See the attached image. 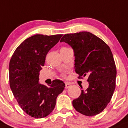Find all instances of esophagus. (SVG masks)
Returning a JSON list of instances; mask_svg holds the SVG:
<instances>
[{"label":"esophagus","mask_w":128,"mask_h":128,"mask_svg":"<svg viewBox=\"0 0 128 128\" xmlns=\"http://www.w3.org/2000/svg\"><path fill=\"white\" fill-rule=\"evenodd\" d=\"M65 84H66V86H65V88H66V89H68V88H70V87L71 86V84H70L69 83H68V82H66V83H65Z\"/></svg>","instance_id":"1"}]
</instances>
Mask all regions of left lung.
<instances>
[{"label": "left lung", "instance_id": "left-lung-1", "mask_svg": "<svg viewBox=\"0 0 128 128\" xmlns=\"http://www.w3.org/2000/svg\"><path fill=\"white\" fill-rule=\"evenodd\" d=\"M74 51L75 70L78 78L88 75V88L72 101L77 112L94 116L104 110L115 89L116 68L110 47L89 32L64 35L60 40Z\"/></svg>", "mask_w": 128, "mask_h": 128}]
</instances>
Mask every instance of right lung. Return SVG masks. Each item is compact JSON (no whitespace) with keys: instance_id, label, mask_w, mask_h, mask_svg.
Returning <instances> with one entry per match:
<instances>
[{"instance_id":"1","label":"right lung","mask_w":128,"mask_h":128,"mask_svg":"<svg viewBox=\"0 0 128 128\" xmlns=\"http://www.w3.org/2000/svg\"><path fill=\"white\" fill-rule=\"evenodd\" d=\"M62 34H36L24 40L12 55L9 64L10 86L18 104L28 115L42 118L52 113L56 98L65 87L54 80L48 86L38 82L40 70L48 52L60 41Z\"/></svg>"}]
</instances>
